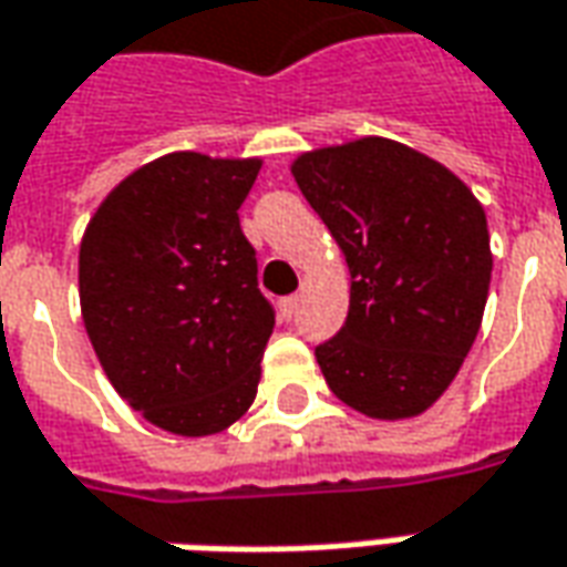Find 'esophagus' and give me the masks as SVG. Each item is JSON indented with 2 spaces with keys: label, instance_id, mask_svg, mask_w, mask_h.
Instances as JSON below:
<instances>
[{
  "label": "esophagus",
  "instance_id": "esophagus-1",
  "mask_svg": "<svg viewBox=\"0 0 567 567\" xmlns=\"http://www.w3.org/2000/svg\"><path fill=\"white\" fill-rule=\"evenodd\" d=\"M298 307H300V295H291V298H285L282 300V316H285V319H291V316L298 313Z\"/></svg>",
  "mask_w": 567,
  "mask_h": 567
}]
</instances>
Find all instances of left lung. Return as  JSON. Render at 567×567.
<instances>
[{
	"label": "left lung",
	"mask_w": 567,
	"mask_h": 567,
	"mask_svg": "<svg viewBox=\"0 0 567 567\" xmlns=\"http://www.w3.org/2000/svg\"><path fill=\"white\" fill-rule=\"evenodd\" d=\"M291 173L350 269L348 319L316 348L332 394L372 419L425 413L481 329L484 207L444 164L379 136L300 154Z\"/></svg>",
	"instance_id": "obj_1"
}]
</instances>
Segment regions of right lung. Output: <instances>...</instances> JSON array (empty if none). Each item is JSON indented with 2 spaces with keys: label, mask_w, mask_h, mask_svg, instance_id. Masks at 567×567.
Segmentation results:
<instances>
[{
  "label": "right lung",
  "mask_w": 567,
  "mask_h": 567,
  "mask_svg": "<svg viewBox=\"0 0 567 567\" xmlns=\"http://www.w3.org/2000/svg\"><path fill=\"white\" fill-rule=\"evenodd\" d=\"M260 161L176 152L130 173L80 245V307L117 394L183 437L248 413L276 310L238 207Z\"/></svg>",
  "instance_id": "1"
}]
</instances>
